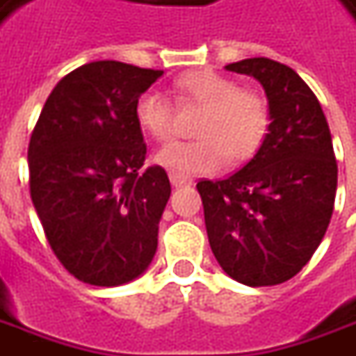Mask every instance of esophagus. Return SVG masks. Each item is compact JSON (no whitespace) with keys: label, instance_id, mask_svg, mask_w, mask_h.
Instances as JSON below:
<instances>
[{"label":"esophagus","instance_id":"obj_1","mask_svg":"<svg viewBox=\"0 0 356 356\" xmlns=\"http://www.w3.org/2000/svg\"><path fill=\"white\" fill-rule=\"evenodd\" d=\"M168 176H170V182H172V186H176V188L186 186V184H192V178H190V176H184V174L170 172Z\"/></svg>","mask_w":356,"mask_h":356}]
</instances>
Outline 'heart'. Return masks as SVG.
Listing matches in <instances>:
<instances>
[{
	"label": "heart",
	"mask_w": 356,
	"mask_h": 356,
	"mask_svg": "<svg viewBox=\"0 0 356 356\" xmlns=\"http://www.w3.org/2000/svg\"><path fill=\"white\" fill-rule=\"evenodd\" d=\"M180 102L204 106L195 135L200 139L174 140L156 150L154 162L172 172H217L231 161H247L261 147L268 131V104L259 92L243 90L235 80L213 70H195L174 80ZM135 119L152 139L166 140L174 135V109L159 90H147L135 102Z\"/></svg>",
	"instance_id": "b5f03b06"
}]
</instances>
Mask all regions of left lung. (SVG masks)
<instances>
[{"mask_svg":"<svg viewBox=\"0 0 356 356\" xmlns=\"http://www.w3.org/2000/svg\"><path fill=\"white\" fill-rule=\"evenodd\" d=\"M225 70L261 83L270 125L241 170L197 182L207 239L233 280L274 286L306 266L327 231L337 192L333 140L316 94L290 66L261 56Z\"/></svg>","mask_w":356,"mask_h":356,"instance_id":"8db88e82","label":"left lung"}]
</instances>
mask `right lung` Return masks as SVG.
<instances>
[{
	"mask_svg": "<svg viewBox=\"0 0 356 356\" xmlns=\"http://www.w3.org/2000/svg\"><path fill=\"white\" fill-rule=\"evenodd\" d=\"M162 74L83 64L56 83L31 135L33 206L56 259L86 284H127L154 259L170 180L161 166L140 172L135 102Z\"/></svg>",
	"mask_w": 356,
	"mask_h": 356,
	"instance_id": "1",
	"label": "right lung"
}]
</instances>
